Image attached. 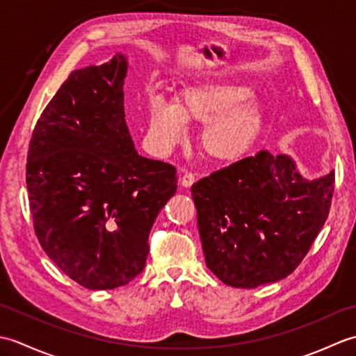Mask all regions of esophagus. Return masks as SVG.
<instances>
[{"label": "esophagus", "instance_id": "1", "mask_svg": "<svg viewBox=\"0 0 356 356\" xmlns=\"http://www.w3.org/2000/svg\"><path fill=\"white\" fill-rule=\"evenodd\" d=\"M194 182H195V176H194L193 172L185 171L182 174V177H180V185H182L184 188H190Z\"/></svg>", "mask_w": 356, "mask_h": 356}]
</instances>
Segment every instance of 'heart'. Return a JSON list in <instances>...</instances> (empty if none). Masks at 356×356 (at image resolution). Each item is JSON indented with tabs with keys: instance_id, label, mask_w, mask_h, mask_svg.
<instances>
[{
	"instance_id": "b5f03b06",
	"label": "heart",
	"mask_w": 356,
	"mask_h": 356,
	"mask_svg": "<svg viewBox=\"0 0 356 356\" xmlns=\"http://www.w3.org/2000/svg\"><path fill=\"white\" fill-rule=\"evenodd\" d=\"M186 124H203L199 147L214 162H232L246 154L266 125V111L245 86L207 81L184 88L176 102L153 96L147 111L145 140L165 156L182 142Z\"/></svg>"
}]
</instances>
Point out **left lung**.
Returning <instances> with one entry per match:
<instances>
[{
  "label": "left lung",
  "instance_id": "obj_1",
  "mask_svg": "<svg viewBox=\"0 0 356 356\" xmlns=\"http://www.w3.org/2000/svg\"><path fill=\"white\" fill-rule=\"evenodd\" d=\"M208 269L241 289L295 270L329 216L334 171L309 180L291 156L259 151L191 186Z\"/></svg>",
  "mask_w": 356,
  "mask_h": 356
}]
</instances>
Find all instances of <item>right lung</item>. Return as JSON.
<instances>
[{"mask_svg": "<svg viewBox=\"0 0 356 356\" xmlns=\"http://www.w3.org/2000/svg\"><path fill=\"white\" fill-rule=\"evenodd\" d=\"M128 59L74 70L38 119L26 182L36 237L87 289L140 274L157 214L177 190L176 168L143 157L125 122Z\"/></svg>", "mask_w": 356, "mask_h": 356, "instance_id": "obj_1", "label": "right lung"}]
</instances>
